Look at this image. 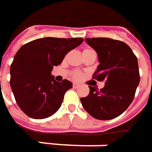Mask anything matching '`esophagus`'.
<instances>
[{"label":"esophagus","mask_w":152,"mask_h":152,"mask_svg":"<svg viewBox=\"0 0 152 152\" xmlns=\"http://www.w3.org/2000/svg\"><path fill=\"white\" fill-rule=\"evenodd\" d=\"M79 86V84H77V83H73V88H78Z\"/></svg>","instance_id":"34e87169"}]
</instances>
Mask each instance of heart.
Listing matches in <instances>:
<instances>
[{
    "label": "heart",
    "instance_id": "heart-1",
    "mask_svg": "<svg viewBox=\"0 0 152 152\" xmlns=\"http://www.w3.org/2000/svg\"><path fill=\"white\" fill-rule=\"evenodd\" d=\"M90 49H86V50H89ZM82 77V73H80V72H78V71H76V72H74L73 73V78L76 79H80Z\"/></svg>",
    "mask_w": 152,
    "mask_h": 152
}]
</instances>
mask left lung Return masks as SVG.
<instances>
[{"label":"left lung","mask_w":152,"mask_h":152,"mask_svg":"<svg viewBox=\"0 0 152 152\" xmlns=\"http://www.w3.org/2000/svg\"><path fill=\"white\" fill-rule=\"evenodd\" d=\"M85 41L98 55L99 65L94 78L104 80L105 86L100 91L96 87L89 86L90 94L80 102L93 118L113 119L134 100L140 83L137 57L123 41L108 38H85Z\"/></svg>","instance_id":"obj_1"}]
</instances>
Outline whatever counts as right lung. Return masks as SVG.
<instances>
[{
    "label": "right lung",
    "mask_w": 152,
    "mask_h": 152,
    "mask_svg": "<svg viewBox=\"0 0 152 152\" xmlns=\"http://www.w3.org/2000/svg\"><path fill=\"white\" fill-rule=\"evenodd\" d=\"M83 41L81 38L45 37L18 50L10 67V85L17 104L27 116L43 119L60 108L64 94L73 84L67 79L56 81L51 71Z\"/></svg>",
    "instance_id": "add662e5"
}]
</instances>
